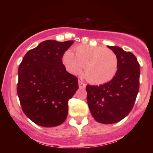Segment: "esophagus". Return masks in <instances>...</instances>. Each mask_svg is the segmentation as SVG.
Returning <instances> with one entry per match:
<instances>
[{"instance_id":"1","label":"esophagus","mask_w":153,"mask_h":153,"mask_svg":"<svg viewBox=\"0 0 153 153\" xmlns=\"http://www.w3.org/2000/svg\"><path fill=\"white\" fill-rule=\"evenodd\" d=\"M78 85H79V88H80L83 89V88H85V85H85V83H84L83 82L79 80V81H78Z\"/></svg>"}]
</instances>
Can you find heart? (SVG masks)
<instances>
[{
    "label": "heart",
    "mask_w": 153,
    "mask_h": 153,
    "mask_svg": "<svg viewBox=\"0 0 153 153\" xmlns=\"http://www.w3.org/2000/svg\"><path fill=\"white\" fill-rule=\"evenodd\" d=\"M75 55L67 52L63 63L71 74H81L85 67V78L94 84L109 82L117 74L118 57L110 49L101 46L79 45L74 49Z\"/></svg>",
    "instance_id": "obj_1"
}]
</instances>
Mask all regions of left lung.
Listing matches in <instances>:
<instances>
[{"label": "left lung", "mask_w": 153, "mask_h": 153, "mask_svg": "<svg viewBox=\"0 0 153 153\" xmlns=\"http://www.w3.org/2000/svg\"><path fill=\"white\" fill-rule=\"evenodd\" d=\"M118 57L117 74L103 85H87V102L98 122L114 124L129 114L140 88V67L136 57L119 47L107 46Z\"/></svg>", "instance_id": "1"}]
</instances>
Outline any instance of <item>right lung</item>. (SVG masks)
Wrapping results in <instances>:
<instances>
[{
	"label": "right lung",
	"mask_w": 153,
	"mask_h": 153,
	"mask_svg": "<svg viewBox=\"0 0 153 153\" xmlns=\"http://www.w3.org/2000/svg\"><path fill=\"white\" fill-rule=\"evenodd\" d=\"M73 41L47 40L24 55L19 65L17 94L22 110L33 122L52 127L65 121L68 101L78 89V78L62 64Z\"/></svg>",
	"instance_id": "add662e5"
}]
</instances>
